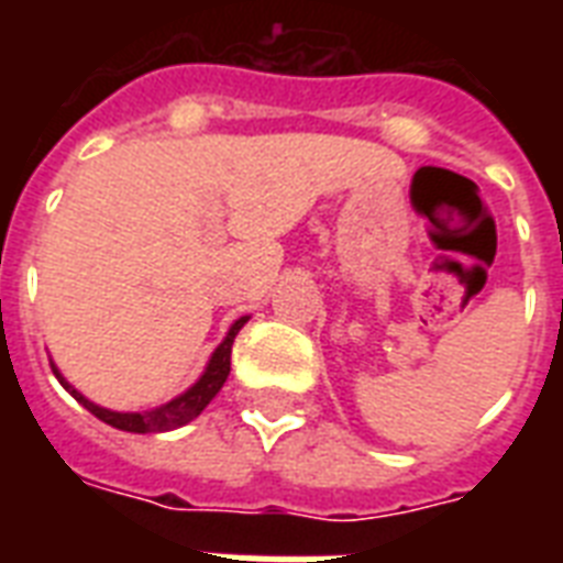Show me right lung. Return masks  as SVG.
<instances>
[{
    "mask_svg": "<svg viewBox=\"0 0 563 563\" xmlns=\"http://www.w3.org/2000/svg\"><path fill=\"white\" fill-rule=\"evenodd\" d=\"M245 324H247V316H242L236 324L230 327L228 335H224V342L216 347V353H212L210 362H207V371H203L201 379H198L192 388H187V391L180 394V397H175V400L163 402V406H157V409H148V411L101 409V406H96L92 400H87L81 391H75L73 385L66 383L64 376H60V371H57L55 365H52V371H55L57 383L64 385L66 391L73 394L75 400L81 402L84 409L92 411L96 418L104 420V423H110V427L122 429V432H140V435H145V432H169V429H178V427H184V423H189V420L198 418V415L207 409V402H210L212 397L221 391V385H224V379H228V374H230V351H233V339H236V333Z\"/></svg>",
    "mask_w": 563,
    "mask_h": 563,
    "instance_id": "obj_1",
    "label": "right lung"
}]
</instances>
